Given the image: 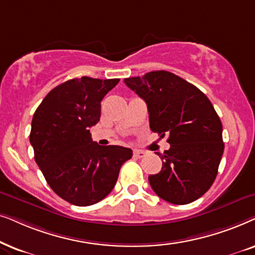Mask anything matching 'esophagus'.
<instances>
[{
	"label": "esophagus",
	"instance_id": "esophagus-1",
	"mask_svg": "<svg viewBox=\"0 0 255 255\" xmlns=\"http://www.w3.org/2000/svg\"><path fill=\"white\" fill-rule=\"evenodd\" d=\"M133 155L137 158H142V157H144V156H145V152L143 150H137V149H135Z\"/></svg>",
	"mask_w": 255,
	"mask_h": 255
}]
</instances>
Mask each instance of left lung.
I'll return each mask as SVG.
<instances>
[{"label": "left lung", "mask_w": 255, "mask_h": 255, "mask_svg": "<svg viewBox=\"0 0 255 255\" xmlns=\"http://www.w3.org/2000/svg\"><path fill=\"white\" fill-rule=\"evenodd\" d=\"M125 84L145 101L150 129L168 135L163 164L149 176L151 189L171 204L195 202L211 188L224 152L222 121L209 98L195 85L168 71L126 78Z\"/></svg>", "instance_id": "1"}]
</instances>
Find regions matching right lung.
Returning <instances> with one entry per match:
<instances>
[{
    "label": "right lung",
    "instance_id": "obj_1",
    "mask_svg": "<svg viewBox=\"0 0 255 255\" xmlns=\"http://www.w3.org/2000/svg\"><path fill=\"white\" fill-rule=\"evenodd\" d=\"M120 79L74 78L47 93L33 114L30 143L47 184L77 206L104 199L133 151L99 145L90 128L100 120L101 100Z\"/></svg>",
    "mask_w": 255,
    "mask_h": 255
}]
</instances>
